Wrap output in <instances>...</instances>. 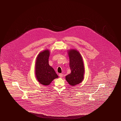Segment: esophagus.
<instances>
[{
    "label": "esophagus",
    "instance_id": "1",
    "mask_svg": "<svg viewBox=\"0 0 121 121\" xmlns=\"http://www.w3.org/2000/svg\"><path fill=\"white\" fill-rule=\"evenodd\" d=\"M59 76L60 77L62 78V77H63V74H61V73H60V74H59Z\"/></svg>",
    "mask_w": 121,
    "mask_h": 121
}]
</instances>
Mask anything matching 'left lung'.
<instances>
[{
	"mask_svg": "<svg viewBox=\"0 0 121 121\" xmlns=\"http://www.w3.org/2000/svg\"><path fill=\"white\" fill-rule=\"evenodd\" d=\"M70 73L66 76V81L72 86L76 85L83 81L84 73V63L81 54L75 49L68 52Z\"/></svg>",
	"mask_w": 121,
	"mask_h": 121,
	"instance_id": "8db88e82",
	"label": "left lung"
}]
</instances>
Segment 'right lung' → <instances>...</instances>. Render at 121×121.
I'll return each instance as SVG.
<instances>
[{"label":"right lung","mask_w":121,"mask_h":121,"mask_svg":"<svg viewBox=\"0 0 121 121\" xmlns=\"http://www.w3.org/2000/svg\"><path fill=\"white\" fill-rule=\"evenodd\" d=\"M49 52L48 50L40 53L37 56L35 65V74L37 81L44 85H48L58 78L54 69L48 64Z\"/></svg>","instance_id":"add662e5"}]
</instances>
